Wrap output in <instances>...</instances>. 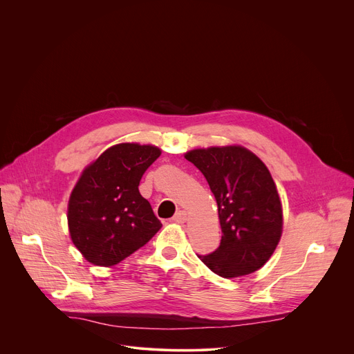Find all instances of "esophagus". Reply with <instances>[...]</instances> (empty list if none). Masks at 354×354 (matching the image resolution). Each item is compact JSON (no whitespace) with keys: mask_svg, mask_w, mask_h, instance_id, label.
Segmentation results:
<instances>
[{"mask_svg":"<svg viewBox=\"0 0 354 354\" xmlns=\"http://www.w3.org/2000/svg\"><path fill=\"white\" fill-rule=\"evenodd\" d=\"M175 223H179V224H182V223H185L186 220H187V213L186 212H183V210H179L175 216H174V218H172Z\"/></svg>","mask_w":354,"mask_h":354,"instance_id":"esophagus-1","label":"esophagus"}]
</instances>
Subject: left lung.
<instances>
[{
  "label": "left lung",
  "mask_w": 354,
  "mask_h": 354,
  "mask_svg": "<svg viewBox=\"0 0 354 354\" xmlns=\"http://www.w3.org/2000/svg\"><path fill=\"white\" fill-rule=\"evenodd\" d=\"M185 158L209 182L223 231L220 246L198 258L224 279L259 270L283 232L281 201L268 167L242 145L194 148Z\"/></svg>",
  "instance_id": "8db88e82"
}]
</instances>
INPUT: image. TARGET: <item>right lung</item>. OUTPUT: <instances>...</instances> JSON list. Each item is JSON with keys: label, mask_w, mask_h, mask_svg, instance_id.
Masks as SVG:
<instances>
[{"label": "right lung", "mask_w": 354, "mask_h": 354, "mask_svg": "<svg viewBox=\"0 0 354 354\" xmlns=\"http://www.w3.org/2000/svg\"><path fill=\"white\" fill-rule=\"evenodd\" d=\"M160 156L156 145L120 142L82 171L70 194L67 220L73 243L89 263L118 265L162 227L138 190L142 174Z\"/></svg>", "instance_id": "add662e5"}]
</instances>
